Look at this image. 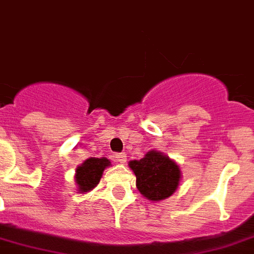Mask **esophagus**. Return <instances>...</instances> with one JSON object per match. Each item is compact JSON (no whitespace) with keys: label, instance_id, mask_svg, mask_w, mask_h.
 <instances>
[{"label":"esophagus","instance_id":"1","mask_svg":"<svg viewBox=\"0 0 254 254\" xmlns=\"http://www.w3.org/2000/svg\"><path fill=\"white\" fill-rule=\"evenodd\" d=\"M116 161L117 163H120V164H125L127 163V153H124V152H121V153H116Z\"/></svg>","mask_w":254,"mask_h":254}]
</instances>
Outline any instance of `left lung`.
I'll list each match as a JSON object with an SVG mask.
<instances>
[{
	"mask_svg": "<svg viewBox=\"0 0 254 254\" xmlns=\"http://www.w3.org/2000/svg\"><path fill=\"white\" fill-rule=\"evenodd\" d=\"M129 168L137 177L138 191L151 201L168 199L180 187L182 172L180 165L161 151L151 150L140 160L129 161Z\"/></svg>",
	"mask_w": 254,
	"mask_h": 254,
	"instance_id": "obj_1",
	"label": "left lung"
}]
</instances>
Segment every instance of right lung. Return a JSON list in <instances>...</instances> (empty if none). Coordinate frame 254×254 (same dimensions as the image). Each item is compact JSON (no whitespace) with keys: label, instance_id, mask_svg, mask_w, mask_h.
<instances>
[{"label":"right lung","instance_id":"right-lung-1","mask_svg":"<svg viewBox=\"0 0 254 254\" xmlns=\"http://www.w3.org/2000/svg\"><path fill=\"white\" fill-rule=\"evenodd\" d=\"M111 167L107 157H89L76 168L74 182L77 185L78 193L91 191L98 186L106 168Z\"/></svg>","mask_w":254,"mask_h":254}]
</instances>
